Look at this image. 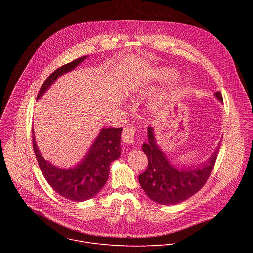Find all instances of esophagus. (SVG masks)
Listing matches in <instances>:
<instances>
[{"label": "esophagus", "instance_id": "34e87169", "mask_svg": "<svg viewBox=\"0 0 253 253\" xmlns=\"http://www.w3.org/2000/svg\"><path fill=\"white\" fill-rule=\"evenodd\" d=\"M122 140L126 144H133L135 142V129L133 127H126L122 132Z\"/></svg>", "mask_w": 253, "mask_h": 253}]
</instances>
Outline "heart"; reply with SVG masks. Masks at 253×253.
<instances>
[{
	"instance_id": "obj_1",
	"label": "heart",
	"mask_w": 253,
	"mask_h": 253,
	"mask_svg": "<svg viewBox=\"0 0 253 253\" xmlns=\"http://www.w3.org/2000/svg\"><path fill=\"white\" fill-rule=\"evenodd\" d=\"M174 75H175V71H174L173 69H170V68H168V67H161V68L157 69V70L154 72L152 77H151V80H152L153 82H162V81H164V80H167V79L171 78V77L174 76ZM178 86H179V82H178V81L173 82V83L170 85V87L167 89V91H165L163 94H161V96L155 101L154 107H157L158 104H159V102H160L162 99L166 98L169 94L173 93V92L177 89Z\"/></svg>"
}]
</instances>
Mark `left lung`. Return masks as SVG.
<instances>
[{"label":"left lung","mask_w":253,"mask_h":253,"mask_svg":"<svg viewBox=\"0 0 253 253\" xmlns=\"http://www.w3.org/2000/svg\"><path fill=\"white\" fill-rule=\"evenodd\" d=\"M214 97L222 102L220 92ZM148 142L143 143L142 150L148 158L145 172L139 175V183L147 196L156 203L172 205L182 202L197 193L205 184L213 169L220 147V142L213 153L199 164L177 166L158 145L154 127L147 128Z\"/></svg>","instance_id":"obj_1"}]
</instances>
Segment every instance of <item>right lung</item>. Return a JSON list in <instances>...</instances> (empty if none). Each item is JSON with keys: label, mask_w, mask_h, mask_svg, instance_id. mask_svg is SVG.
<instances>
[{"label": "right lung", "mask_w": 253, "mask_h": 253, "mask_svg": "<svg viewBox=\"0 0 253 253\" xmlns=\"http://www.w3.org/2000/svg\"><path fill=\"white\" fill-rule=\"evenodd\" d=\"M88 57L76 59L54 71L42 85L37 100L60 76L74 70ZM32 132L34 152L47 182L61 196L73 201H85L98 194L109 177L111 163L121 155L122 128H102L79 162L69 168L59 167L44 158L36 142L34 129Z\"/></svg>", "instance_id": "1"}]
</instances>
